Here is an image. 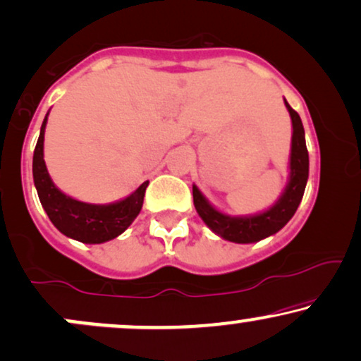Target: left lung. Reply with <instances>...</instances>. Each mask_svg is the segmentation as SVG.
<instances>
[{
	"mask_svg": "<svg viewBox=\"0 0 361 361\" xmlns=\"http://www.w3.org/2000/svg\"><path fill=\"white\" fill-rule=\"evenodd\" d=\"M286 106L290 113L292 128H294L290 150V179L286 192L269 211L257 216H248V218H230V216L216 211L199 192L196 185H192L194 206H196L199 216L216 235H219L224 240L235 241V243H253V241L264 240L267 236L282 230L302 201L309 177V154L300 116L298 111L290 108L287 101Z\"/></svg>",
	"mask_w": 361,
	"mask_h": 361,
	"instance_id": "left-lung-1",
	"label": "left lung"
}]
</instances>
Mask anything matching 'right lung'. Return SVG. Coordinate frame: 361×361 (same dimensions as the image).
Instances as JSON below:
<instances>
[{
    "label": "right lung",
    "instance_id": "add662e5",
    "mask_svg": "<svg viewBox=\"0 0 361 361\" xmlns=\"http://www.w3.org/2000/svg\"><path fill=\"white\" fill-rule=\"evenodd\" d=\"M47 116L40 128L35 152H33V180L47 216L54 226L66 236L82 243H103L121 235L137 218L143 206V196L148 180L143 182L131 196L108 206L87 204L75 201L54 185L44 162V133Z\"/></svg>",
    "mask_w": 361,
    "mask_h": 361
}]
</instances>
